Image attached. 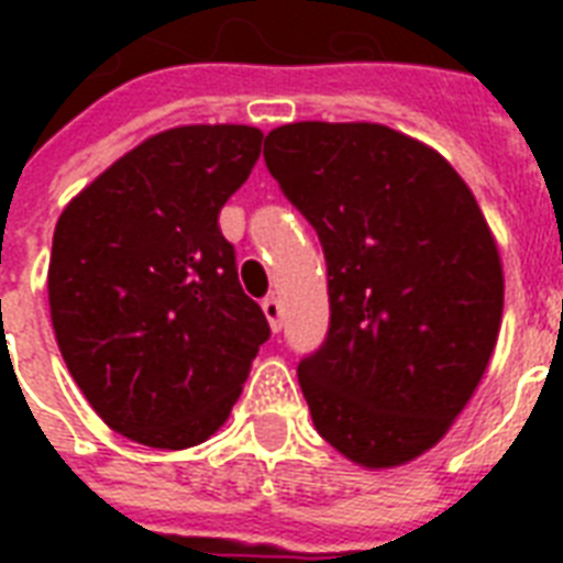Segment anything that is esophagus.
Returning a JSON list of instances; mask_svg holds the SVG:
<instances>
[{"label":"esophagus","mask_w":563,"mask_h":563,"mask_svg":"<svg viewBox=\"0 0 563 563\" xmlns=\"http://www.w3.org/2000/svg\"><path fill=\"white\" fill-rule=\"evenodd\" d=\"M263 312L265 318H268V324H272V330L277 333L283 327V307H280V298H274V295H268V298H263Z\"/></svg>","instance_id":"1"}]
</instances>
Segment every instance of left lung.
<instances>
[{
    "label": "left lung",
    "mask_w": 563,
    "mask_h": 563,
    "mask_svg": "<svg viewBox=\"0 0 563 563\" xmlns=\"http://www.w3.org/2000/svg\"><path fill=\"white\" fill-rule=\"evenodd\" d=\"M265 166L327 260L330 330L298 365L324 441L362 467L435 446L488 368L503 265L459 172L374 122H295Z\"/></svg>",
    "instance_id": "left-lung-1"
}]
</instances>
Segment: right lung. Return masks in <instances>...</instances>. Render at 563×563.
<instances>
[{
  "mask_svg": "<svg viewBox=\"0 0 563 563\" xmlns=\"http://www.w3.org/2000/svg\"><path fill=\"white\" fill-rule=\"evenodd\" d=\"M260 145L263 131L247 125L172 128L119 157L57 219V347L119 435L157 450L207 441L272 335L219 228Z\"/></svg>",
  "mask_w": 563,
  "mask_h": 563,
  "instance_id": "add662e5",
  "label": "right lung"
}]
</instances>
